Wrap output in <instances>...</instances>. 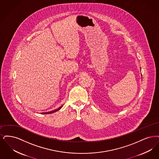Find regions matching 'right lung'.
Masks as SVG:
<instances>
[{
	"label": "right lung",
	"instance_id": "obj_1",
	"mask_svg": "<svg viewBox=\"0 0 159 159\" xmlns=\"http://www.w3.org/2000/svg\"><path fill=\"white\" fill-rule=\"evenodd\" d=\"M62 106H61L60 107H59L58 109H55V110H54V111H48V112H44V113H41L42 114H50V113H54V112H56V111H59V110H60L61 108H62Z\"/></svg>",
	"mask_w": 159,
	"mask_h": 159
}]
</instances>
